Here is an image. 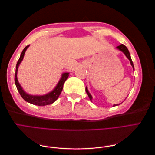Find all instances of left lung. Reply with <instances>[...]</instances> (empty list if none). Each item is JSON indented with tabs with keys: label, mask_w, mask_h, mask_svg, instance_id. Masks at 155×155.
<instances>
[{
	"label": "left lung",
	"mask_w": 155,
	"mask_h": 155,
	"mask_svg": "<svg viewBox=\"0 0 155 155\" xmlns=\"http://www.w3.org/2000/svg\"><path fill=\"white\" fill-rule=\"evenodd\" d=\"M116 48H118V50H120V51H122V52H123V53H124V54L125 55L126 57L129 59V60L130 61V64H131V66L133 67V70H134V64H133V61H132V59H131V58H130V53H129V50H128L126 46H125L124 45H122V44H121V45H120V46H117ZM85 91H86V92H87V94H88V96L89 98H90V100L92 101V96L91 95V94L89 93V92H88V91L87 87H86ZM118 105H120V104H118ZM113 105V107L117 106V105Z\"/></svg>",
	"instance_id": "1"
}]
</instances>
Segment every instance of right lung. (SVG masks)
Returning a JSON list of instances; mask_svg holds the SVG:
<instances>
[{
    "label": "right lung",
    "mask_w": 155,
    "mask_h": 155,
    "mask_svg": "<svg viewBox=\"0 0 155 155\" xmlns=\"http://www.w3.org/2000/svg\"><path fill=\"white\" fill-rule=\"evenodd\" d=\"M29 46L30 45L26 46L24 48V50H22L19 58V59L18 60L17 63L16 64V69H15V83L16 87L17 88L18 92H19V94H21V97L26 101L30 103V104L35 105H39V106H45L47 105H50L51 104H53L54 101H55L58 100V98L59 97L61 92H62L64 83L69 76V73L68 72L63 73L62 74L61 78L60 79L58 83L57 86L55 87V88L52 91L46 94L45 95L34 96V95H30V94H27L24 90H23L22 88L20 85L19 83H18L17 80V70H18V66H19L20 63L22 61L25 54V51L27 50V48L29 47Z\"/></svg>",
    "instance_id": "add662e5"
}]
</instances>
